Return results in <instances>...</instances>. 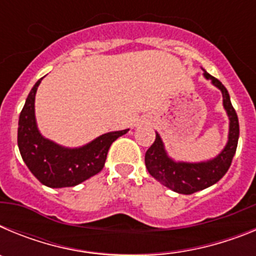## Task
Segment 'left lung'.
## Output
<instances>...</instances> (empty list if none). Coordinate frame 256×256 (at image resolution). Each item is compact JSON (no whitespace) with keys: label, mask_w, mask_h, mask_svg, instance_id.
Listing matches in <instances>:
<instances>
[{"label":"left lung","mask_w":256,"mask_h":256,"mask_svg":"<svg viewBox=\"0 0 256 256\" xmlns=\"http://www.w3.org/2000/svg\"><path fill=\"white\" fill-rule=\"evenodd\" d=\"M204 76L210 79L212 84L218 87L223 94V106L230 118V132H228V142L226 148L216 158L208 162H174L168 156L160 136L156 133L155 142L151 144V148L146 151L144 155V164L148 173L165 187L183 195H191L218 182L230 169L238 142V118L236 110L230 104L227 88L222 84L220 80L210 76L205 70Z\"/></svg>","instance_id":"obj_1"}]
</instances>
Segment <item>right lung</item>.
I'll list each match as a JSON object with an SVG mask.
<instances>
[{
	"label": "right lung",
	"instance_id": "1",
	"mask_svg": "<svg viewBox=\"0 0 256 256\" xmlns=\"http://www.w3.org/2000/svg\"><path fill=\"white\" fill-rule=\"evenodd\" d=\"M42 78L33 86L19 116L18 146L22 160L42 184L51 188L73 187L100 173L112 142L130 130L108 132L82 148H62L44 138L36 123V92Z\"/></svg>",
	"mask_w": 256,
	"mask_h": 256
}]
</instances>
